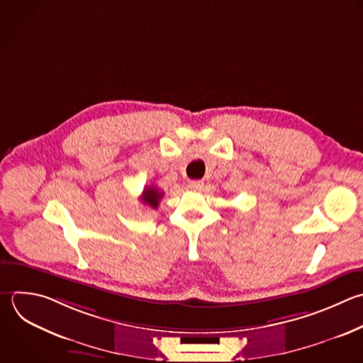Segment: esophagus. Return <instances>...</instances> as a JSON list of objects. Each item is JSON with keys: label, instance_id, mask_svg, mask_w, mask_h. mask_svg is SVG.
<instances>
[{"label": "esophagus", "instance_id": "obj_1", "mask_svg": "<svg viewBox=\"0 0 363 363\" xmlns=\"http://www.w3.org/2000/svg\"><path fill=\"white\" fill-rule=\"evenodd\" d=\"M203 180H191L190 183H189V187L191 189V190H200L201 187H203Z\"/></svg>", "mask_w": 363, "mask_h": 363}]
</instances>
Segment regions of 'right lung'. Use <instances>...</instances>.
<instances>
[{
  "instance_id": "right-lung-1",
  "label": "right lung",
  "mask_w": 363,
  "mask_h": 363,
  "mask_svg": "<svg viewBox=\"0 0 363 363\" xmlns=\"http://www.w3.org/2000/svg\"><path fill=\"white\" fill-rule=\"evenodd\" d=\"M164 196V193L163 191H160L156 186H149V187H146L145 190H143V193H142V201L146 204V206H149V207H152V208H157V206H159V201L162 200V197Z\"/></svg>"
}]
</instances>
